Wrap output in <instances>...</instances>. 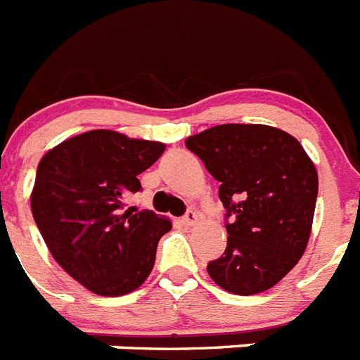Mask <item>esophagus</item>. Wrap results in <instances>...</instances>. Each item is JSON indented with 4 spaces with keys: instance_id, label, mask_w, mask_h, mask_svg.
Returning <instances> with one entry per match:
<instances>
[{
    "instance_id": "obj_1",
    "label": "esophagus",
    "mask_w": 360,
    "mask_h": 360,
    "mask_svg": "<svg viewBox=\"0 0 360 360\" xmlns=\"http://www.w3.org/2000/svg\"><path fill=\"white\" fill-rule=\"evenodd\" d=\"M196 221H198V214H196L195 211H189V212H187V214L182 218V224L187 225V227H193V225H195Z\"/></svg>"
}]
</instances>
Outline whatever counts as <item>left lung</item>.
<instances>
[{
    "label": "left lung",
    "instance_id": "8db88e82",
    "mask_svg": "<svg viewBox=\"0 0 360 360\" xmlns=\"http://www.w3.org/2000/svg\"><path fill=\"white\" fill-rule=\"evenodd\" d=\"M219 182L227 249L207 265L224 290L252 295L297 265L311 232L317 171L297 139L265 124H219L186 141Z\"/></svg>",
    "mask_w": 360,
    "mask_h": 360
}]
</instances>
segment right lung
<instances>
[{
  "label": "right lung",
  "mask_w": 360,
  "mask_h": 360,
  "mask_svg": "<svg viewBox=\"0 0 360 360\" xmlns=\"http://www.w3.org/2000/svg\"><path fill=\"white\" fill-rule=\"evenodd\" d=\"M164 151L162 142L94 129L37 165L30 196L37 229L53 259L94 294H129L151 274L158 240L173 225L151 211H124V195L141 191L139 174Z\"/></svg>",
  "instance_id": "add662e5"
}]
</instances>
